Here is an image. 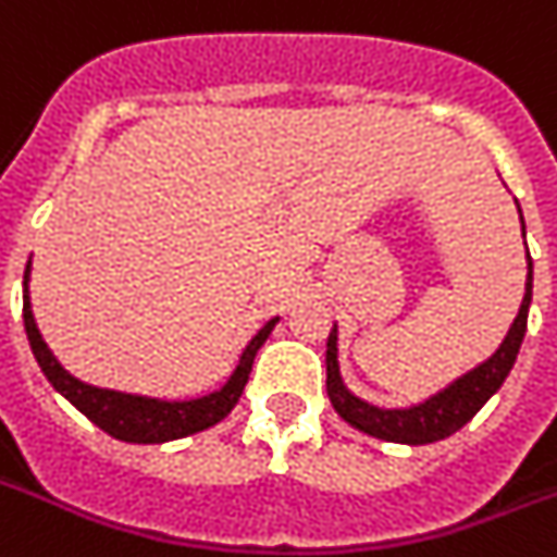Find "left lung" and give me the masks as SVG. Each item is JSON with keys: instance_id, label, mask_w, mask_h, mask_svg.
Returning a JSON list of instances; mask_svg holds the SVG:
<instances>
[{"instance_id": "8db88e82", "label": "left lung", "mask_w": 557, "mask_h": 557, "mask_svg": "<svg viewBox=\"0 0 557 557\" xmlns=\"http://www.w3.org/2000/svg\"><path fill=\"white\" fill-rule=\"evenodd\" d=\"M518 205V201H516ZM521 213V207H518ZM523 230V215H521ZM527 236V233H523ZM532 301V259L527 250V289H523L521 310H518L507 338L500 342L498 350L486 358L484 364H478L461 379H455L449 387L441 393L430 395L426 401L404 407V410H384L375 404L361 401L358 395L344 387L342 372H338V327L330 330L327 338V395L335 412L347 421L350 426L361 433L372 435L381 441H395V444H433V441L447 438L458 433L481 407L500 389L504 379L509 375L516 364L518 350H521L523 333H527V315H530Z\"/></svg>"}]
</instances>
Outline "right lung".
<instances>
[{
    "label": "right lung",
    "instance_id": "1",
    "mask_svg": "<svg viewBox=\"0 0 557 557\" xmlns=\"http://www.w3.org/2000/svg\"><path fill=\"white\" fill-rule=\"evenodd\" d=\"M27 278H30V261H27L25 282H22V319H25L27 342H30V350H34L41 372L48 375L53 389H59L76 410L85 412L99 430H104V433L119 441H127V444H164V441L187 438V435L201 433L207 426L219 424L222 418H227L230 410L242 398V393H245L252 358L278 324V319H270L259 333L252 335L242 358H238L236 370H233V375H230L222 389L201 395V398H190V401H162V398H147V395L90 387L85 381L73 379L71 372L59 364L57 356L48 350V344H45L39 327H36L30 296H27Z\"/></svg>",
    "mask_w": 557,
    "mask_h": 557
}]
</instances>
